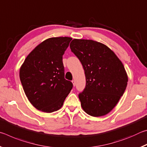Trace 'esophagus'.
Instances as JSON below:
<instances>
[{"mask_svg": "<svg viewBox=\"0 0 147 147\" xmlns=\"http://www.w3.org/2000/svg\"><path fill=\"white\" fill-rule=\"evenodd\" d=\"M72 83H73V86H74L76 85V82H75V80H72Z\"/></svg>", "mask_w": 147, "mask_h": 147, "instance_id": "1", "label": "esophagus"}]
</instances>
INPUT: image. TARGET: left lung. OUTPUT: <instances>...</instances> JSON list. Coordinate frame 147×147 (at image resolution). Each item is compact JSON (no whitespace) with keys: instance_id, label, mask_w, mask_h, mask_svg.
Listing matches in <instances>:
<instances>
[{"instance_id":"left-lung-1","label":"left lung","mask_w":147,"mask_h":147,"mask_svg":"<svg viewBox=\"0 0 147 147\" xmlns=\"http://www.w3.org/2000/svg\"><path fill=\"white\" fill-rule=\"evenodd\" d=\"M70 48L85 71L86 86L78 97L84 111L93 117L110 112L123 95L128 75L123 63L106 45L74 39Z\"/></svg>"}]
</instances>
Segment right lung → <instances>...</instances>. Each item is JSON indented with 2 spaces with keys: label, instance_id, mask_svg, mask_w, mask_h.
Here are the masks:
<instances>
[{
  "label": "right lung",
  "instance_id": "add662e5",
  "mask_svg": "<svg viewBox=\"0 0 147 147\" xmlns=\"http://www.w3.org/2000/svg\"><path fill=\"white\" fill-rule=\"evenodd\" d=\"M72 40L69 37L47 39L30 53L19 70L24 93L33 106L45 113L60 109L73 88L65 79L62 56Z\"/></svg>",
  "mask_w": 147,
  "mask_h": 147
}]
</instances>
